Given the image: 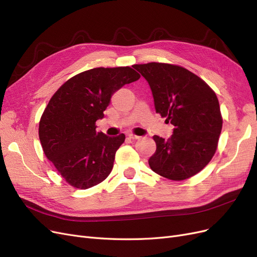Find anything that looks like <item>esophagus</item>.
<instances>
[{
  "label": "esophagus",
  "mask_w": 257,
  "mask_h": 257,
  "mask_svg": "<svg viewBox=\"0 0 257 257\" xmlns=\"http://www.w3.org/2000/svg\"><path fill=\"white\" fill-rule=\"evenodd\" d=\"M127 136H128V138L133 139V141H137V139H141L142 138L141 136H137V135H134V134H128Z\"/></svg>",
  "instance_id": "esophagus-1"
}]
</instances>
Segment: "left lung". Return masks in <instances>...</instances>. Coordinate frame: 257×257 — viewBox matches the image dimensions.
Instances as JSON below:
<instances>
[{"mask_svg":"<svg viewBox=\"0 0 257 257\" xmlns=\"http://www.w3.org/2000/svg\"><path fill=\"white\" fill-rule=\"evenodd\" d=\"M148 81L155 110L175 126L167 141L154 135L157 151L149 159L154 173L180 181L199 173L215 153L222 130L213 90L186 68L166 63L133 65Z\"/></svg>","mask_w":257,"mask_h":257,"instance_id":"1","label":"left lung"}]
</instances>
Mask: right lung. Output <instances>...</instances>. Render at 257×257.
<instances>
[{
    "label": "right lung",
    "instance_id": "obj_1",
    "mask_svg": "<svg viewBox=\"0 0 257 257\" xmlns=\"http://www.w3.org/2000/svg\"><path fill=\"white\" fill-rule=\"evenodd\" d=\"M139 78L128 66L92 68L68 79L50 98L38 135L46 157L74 188L89 189L111 173L125 135L97 133L95 122L103 119L113 93Z\"/></svg>",
    "mask_w": 257,
    "mask_h": 257
}]
</instances>
